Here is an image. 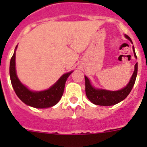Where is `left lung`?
<instances>
[{"label": "left lung", "mask_w": 147, "mask_h": 147, "mask_svg": "<svg viewBox=\"0 0 147 147\" xmlns=\"http://www.w3.org/2000/svg\"><path fill=\"white\" fill-rule=\"evenodd\" d=\"M129 41H131L130 37L127 35H125ZM132 49L134 51V55L136 58V52H135L134 46H132ZM138 73V63L135 65L134 73L132 74L129 82L127 84V86L123 89L117 91H110V90H98L93 88L87 76H85V93L88 99L96 105H101V106H111V105H116L124 100L126 97L130 93L132 87L134 85L135 82L136 80Z\"/></svg>", "instance_id": "obj_1"}]
</instances>
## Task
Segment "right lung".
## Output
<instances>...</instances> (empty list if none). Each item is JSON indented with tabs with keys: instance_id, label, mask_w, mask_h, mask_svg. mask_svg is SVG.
Here are the masks:
<instances>
[{
	"instance_id": "right-lung-1",
	"label": "right lung",
	"mask_w": 147,
	"mask_h": 147,
	"mask_svg": "<svg viewBox=\"0 0 147 147\" xmlns=\"http://www.w3.org/2000/svg\"><path fill=\"white\" fill-rule=\"evenodd\" d=\"M16 46L15 49H17ZM72 72L62 75L59 80L46 90L40 92L31 91L18 80L15 71V51L10 61L9 74L11 82L15 93L26 105L35 108H47L57 104L64 92L65 82Z\"/></svg>"
}]
</instances>
